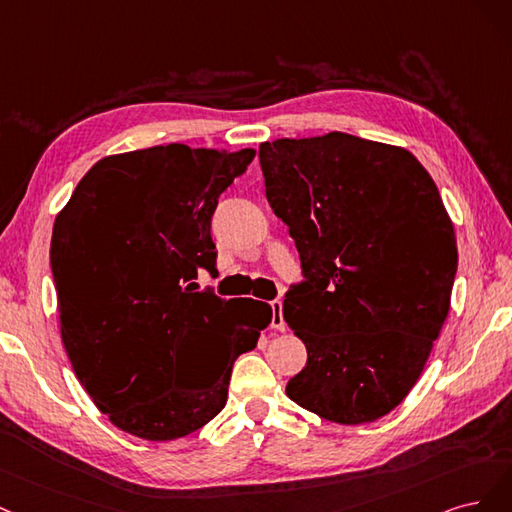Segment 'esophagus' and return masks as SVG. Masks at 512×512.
I'll return each instance as SVG.
<instances>
[{
  "instance_id": "esophagus-1",
  "label": "esophagus",
  "mask_w": 512,
  "mask_h": 512,
  "mask_svg": "<svg viewBox=\"0 0 512 512\" xmlns=\"http://www.w3.org/2000/svg\"><path fill=\"white\" fill-rule=\"evenodd\" d=\"M272 329H278V332H285V327H287V323H285V319H283V302L280 300H274L272 304Z\"/></svg>"
}]
</instances>
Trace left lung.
<instances>
[{"label": "left lung", "instance_id": "left-lung-1", "mask_svg": "<svg viewBox=\"0 0 512 512\" xmlns=\"http://www.w3.org/2000/svg\"><path fill=\"white\" fill-rule=\"evenodd\" d=\"M259 161L304 276L283 306L308 351L287 395L334 423L381 419L449 315L457 246L436 183L406 148L342 131L263 142Z\"/></svg>", "mask_w": 512, "mask_h": 512}]
</instances>
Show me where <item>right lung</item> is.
<instances>
[{
	"mask_svg": "<svg viewBox=\"0 0 512 512\" xmlns=\"http://www.w3.org/2000/svg\"><path fill=\"white\" fill-rule=\"evenodd\" d=\"M187 144L97 161L57 214L51 270L61 340L80 385L119 430L176 440L223 410L238 355L272 308L197 291L214 272L219 195L253 161Z\"/></svg>",
	"mask_w": 512,
	"mask_h": 512,
	"instance_id": "right-lung-1",
	"label": "right lung"
}]
</instances>
